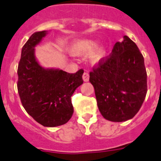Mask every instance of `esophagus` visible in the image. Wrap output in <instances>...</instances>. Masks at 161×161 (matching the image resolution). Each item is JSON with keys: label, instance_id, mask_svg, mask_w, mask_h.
<instances>
[{"label": "esophagus", "instance_id": "esophagus-1", "mask_svg": "<svg viewBox=\"0 0 161 161\" xmlns=\"http://www.w3.org/2000/svg\"><path fill=\"white\" fill-rule=\"evenodd\" d=\"M82 79H83V81H84V82H88L89 81V74L88 73L85 72L84 74H83V75H82Z\"/></svg>", "mask_w": 161, "mask_h": 161}]
</instances>
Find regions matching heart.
I'll return each mask as SVG.
<instances>
[{"label": "heart", "instance_id": "1", "mask_svg": "<svg viewBox=\"0 0 161 161\" xmlns=\"http://www.w3.org/2000/svg\"><path fill=\"white\" fill-rule=\"evenodd\" d=\"M91 54L89 60L93 65L101 64L107 57V48L105 46H97V42L91 39L75 40L69 46V53L73 56H85Z\"/></svg>", "mask_w": 161, "mask_h": 161}]
</instances>
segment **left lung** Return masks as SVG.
Masks as SVG:
<instances>
[{
  "instance_id": "8db88e82",
  "label": "left lung",
  "mask_w": 161,
  "mask_h": 161,
  "mask_svg": "<svg viewBox=\"0 0 161 161\" xmlns=\"http://www.w3.org/2000/svg\"><path fill=\"white\" fill-rule=\"evenodd\" d=\"M117 42L111 55L90 73L97 105L108 121L121 122L135 117L147 94L144 59L128 36Z\"/></svg>"
}]
</instances>
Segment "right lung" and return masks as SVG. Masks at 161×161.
<instances>
[{"label": "right lung", "instance_id": "right-lung-1", "mask_svg": "<svg viewBox=\"0 0 161 161\" xmlns=\"http://www.w3.org/2000/svg\"><path fill=\"white\" fill-rule=\"evenodd\" d=\"M48 31L32 34L22 48L18 68V91L27 114L46 127L64 125L71 118V96L82 84L83 70L69 74L58 68H44L36 57V46Z\"/></svg>", "mask_w": 161, "mask_h": 161}]
</instances>
